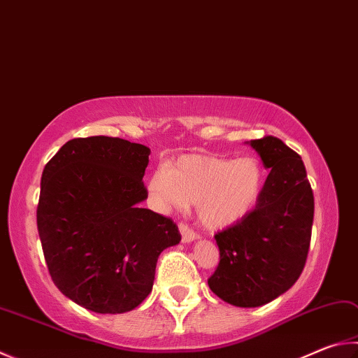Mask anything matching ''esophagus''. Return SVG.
I'll list each match as a JSON object with an SVG mask.
<instances>
[{"mask_svg":"<svg viewBox=\"0 0 358 358\" xmlns=\"http://www.w3.org/2000/svg\"><path fill=\"white\" fill-rule=\"evenodd\" d=\"M178 229H180V233H181V239H183V243H191V241H194V239H197L199 238V235L196 231H194L189 225L187 224H185V222H181L180 225H178Z\"/></svg>","mask_w":358,"mask_h":358,"instance_id":"esophagus-1","label":"esophagus"}]
</instances>
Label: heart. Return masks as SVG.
I'll return each mask as SVG.
<instances>
[{"label": "heart", "mask_w": 358, "mask_h": 358, "mask_svg": "<svg viewBox=\"0 0 358 358\" xmlns=\"http://www.w3.org/2000/svg\"><path fill=\"white\" fill-rule=\"evenodd\" d=\"M263 183V169L255 158L183 155L152 175L148 194L162 213L196 203L201 224L225 229L257 206Z\"/></svg>", "instance_id": "b5f03b06"}]
</instances>
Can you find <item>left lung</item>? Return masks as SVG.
<instances>
[{"label": "left lung", "instance_id": "left-lung-1", "mask_svg": "<svg viewBox=\"0 0 358 358\" xmlns=\"http://www.w3.org/2000/svg\"><path fill=\"white\" fill-rule=\"evenodd\" d=\"M249 144L269 175L257 206L214 235L220 262L208 278L214 294L244 308L274 301L297 282L307 262L315 214L302 158L274 136Z\"/></svg>", "mask_w": 358, "mask_h": 358}]
</instances>
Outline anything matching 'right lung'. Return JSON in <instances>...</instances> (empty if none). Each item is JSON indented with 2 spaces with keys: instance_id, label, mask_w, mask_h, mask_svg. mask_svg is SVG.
Here are the masks:
<instances>
[{
  "instance_id": "add662e5",
  "label": "right lung",
  "mask_w": 358,
  "mask_h": 358,
  "mask_svg": "<svg viewBox=\"0 0 358 358\" xmlns=\"http://www.w3.org/2000/svg\"><path fill=\"white\" fill-rule=\"evenodd\" d=\"M150 148L120 138L66 142L43 169L37 230L51 278L95 313H125L152 292L159 253L178 244L171 217L141 201Z\"/></svg>"
}]
</instances>
